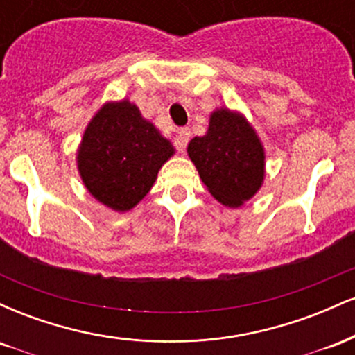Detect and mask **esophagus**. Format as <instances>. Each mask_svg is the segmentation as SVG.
Returning a JSON list of instances; mask_svg holds the SVG:
<instances>
[{"label":"esophagus","instance_id":"obj_1","mask_svg":"<svg viewBox=\"0 0 355 355\" xmlns=\"http://www.w3.org/2000/svg\"><path fill=\"white\" fill-rule=\"evenodd\" d=\"M190 140V130L189 128H180L178 130V135L175 138V145H177L178 152H183L187 148V144Z\"/></svg>","mask_w":355,"mask_h":355}]
</instances>
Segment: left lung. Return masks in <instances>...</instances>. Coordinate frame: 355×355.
I'll return each instance as SVG.
<instances>
[{"label": "left lung", "mask_w": 355, "mask_h": 355, "mask_svg": "<svg viewBox=\"0 0 355 355\" xmlns=\"http://www.w3.org/2000/svg\"><path fill=\"white\" fill-rule=\"evenodd\" d=\"M187 153L211 197L229 209L254 198L266 180V148L239 110L215 108L205 135L191 138Z\"/></svg>", "instance_id": "1"}]
</instances>
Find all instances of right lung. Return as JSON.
Here are the masks:
<instances>
[{
	"label": "right lung",
	"mask_w": 355,
	"mask_h": 355,
	"mask_svg": "<svg viewBox=\"0 0 355 355\" xmlns=\"http://www.w3.org/2000/svg\"><path fill=\"white\" fill-rule=\"evenodd\" d=\"M173 155L172 141L123 98L105 101L88 121L76 168L95 200L123 214L144 200Z\"/></svg>",
	"instance_id": "add662e5"
}]
</instances>
